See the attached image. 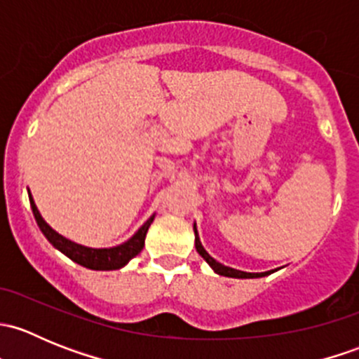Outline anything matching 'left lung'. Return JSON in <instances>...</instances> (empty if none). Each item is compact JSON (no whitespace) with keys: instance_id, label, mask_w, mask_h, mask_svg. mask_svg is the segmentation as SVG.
<instances>
[{"instance_id":"obj_1","label":"left lung","mask_w":359,"mask_h":359,"mask_svg":"<svg viewBox=\"0 0 359 359\" xmlns=\"http://www.w3.org/2000/svg\"><path fill=\"white\" fill-rule=\"evenodd\" d=\"M194 243H196L198 253H200L203 259H205L206 262H208L210 266L213 267V271H215V273L222 274V276H229V278H262V276H267V274H271V271H267V273H243V271H238V269H233V267H227V266H222V264H219L215 259H212V257L206 253L205 248L201 247V241H200V238H198L196 226H194Z\"/></svg>"}]
</instances>
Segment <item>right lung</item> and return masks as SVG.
I'll return each instance as SVG.
<instances>
[{"instance_id":"add662e5","label":"right lung","mask_w":359,"mask_h":359,"mask_svg":"<svg viewBox=\"0 0 359 359\" xmlns=\"http://www.w3.org/2000/svg\"><path fill=\"white\" fill-rule=\"evenodd\" d=\"M29 201H31V208H32V213H34L36 222H38L39 229H41V233L45 234L46 240H48L57 250H60L64 255H67L69 259L74 260V262H78L79 266L88 267V269H93V271L119 269V267L125 266L130 259H133L135 255H139L140 250L144 248V241H146L147 229H149L151 222L154 220V215H153L146 224H144L142 227H140L139 231H137L135 234H133L132 238H130L128 241H126V243L119 245V247L86 248V247H81V245H78V243H72V241H69L64 236H60L59 233H55V231H53L52 227H50L48 224L43 220V217L39 215L38 208H36L34 201H32L31 193H29Z\"/></svg>"}]
</instances>
